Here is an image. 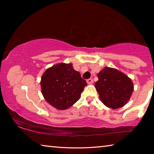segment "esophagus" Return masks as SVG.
Listing matches in <instances>:
<instances>
[{
  "mask_svg": "<svg viewBox=\"0 0 154 154\" xmlns=\"http://www.w3.org/2000/svg\"><path fill=\"white\" fill-rule=\"evenodd\" d=\"M94 82V81H93V79H88V80H87V83H88V84H92V83Z\"/></svg>",
  "mask_w": 154,
  "mask_h": 154,
  "instance_id": "1",
  "label": "esophagus"
}]
</instances>
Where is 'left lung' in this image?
I'll return each instance as SVG.
<instances>
[{
	"mask_svg": "<svg viewBox=\"0 0 154 154\" xmlns=\"http://www.w3.org/2000/svg\"><path fill=\"white\" fill-rule=\"evenodd\" d=\"M95 88L104 105L112 109L124 106L134 90L131 79L118 70L105 67L98 73Z\"/></svg>",
	"mask_w": 154,
	"mask_h": 154,
	"instance_id": "obj_1",
	"label": "left lung"
}]
</instances>
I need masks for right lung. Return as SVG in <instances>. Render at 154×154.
Returning <instances> with one entry per match:
<instances>
[{
  "label": "right lung",
  "mask_w": 154,
  "mask_h": 154,
  "mask_svg": "<svg viewBox=\"0 0 154 154\" xmlns=\"http://www.w3.org/2000/svg\"><path fill=\"white\" fill-rule=\"evenodd\" d=\"M85 80L72 64L60 63L48 69L41 77L42 94L47 102L59 110L73 105L81 97Z\"/></svg>",
  "instance_id": "add662e5"
}]
</instances>
